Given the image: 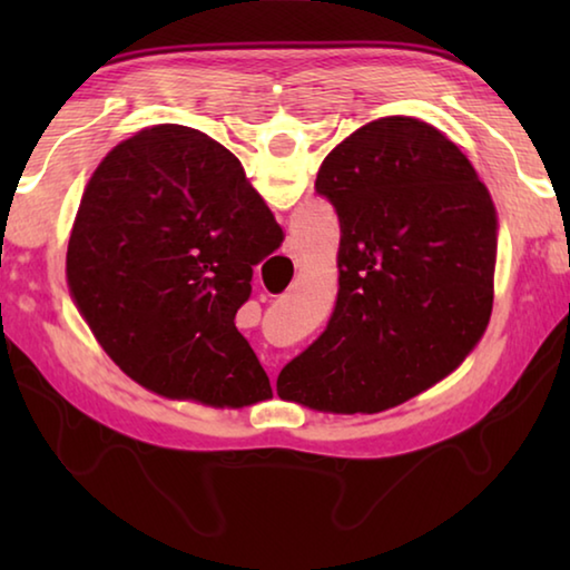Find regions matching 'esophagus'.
I'll use <instances>...</instances> for the list:
<instances>
[{
  "label": "esophagus",
  "instance_id": "obj_1",
  "mask_svg": "<svg viewBox=\"0 0 570 570\" xmlns=\"http://www.w3.org/2000/svg\"><path fill=\"white\" fill-rule=\"evenodd\" d=\"M274 380H276V377H274V374H272V382H274Z\"/></svg>",
  "mask_w": 570,
  "mask_h": 570
}]
</instances>
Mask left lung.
<instances>
[{"instance_id":"obj_1","label":"left lung","mask_w":570,"mask_h":570,"mask_svg":"<svg viewBox=\"0 0 570 570\" xmlns=\"http://www.w3.org/2000/svg\"><path fill=\"white\" fill-rule=\"evenodd\" d=\"M314 188L340 218V292L276 392L320 412H382L448 377L485 332L495 206L455 142L400 115L342 140Z\"/></svg>"}]
</instances>
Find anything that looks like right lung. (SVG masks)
<instances>
[{
	"label": "right lung",
	"instance_id": "add662e5",
	"mask_svg": "<svg viewBox=\"0 0 570 570\" xmlns=\"http://www.w3.org/2000/svg\"><path fill=\"white\" fill-rule=\"evenodd\" d=\"M284 230L234 153L153 125L92 173L67 246L77 308L120 370L166 397L246 407L272 382L236 312Z\"/></svg>",
	"mask_w": 570,
	"mask_h": 570
}]
</instances>
